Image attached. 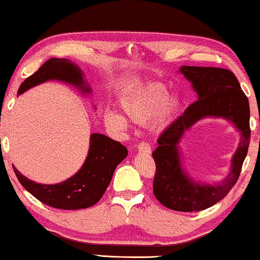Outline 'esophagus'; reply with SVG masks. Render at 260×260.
<instances>
[{
  "label": "esophagus",
  "mask_w": 260,
  "mask_h": 260,
  "mask_svg": "<svg viewBox=\"0 0 260 260\" xmlns=\"http://www.w3.org/2000/svg\"><path fill=\"white\" fill-rule=\"evenodd\" d=\"M138 151L139 152H145V153H150L151 152V146H150V144L148 142H141L138 144Z\"/></svg>",
  "instance_id": "34e87169"
}]
</instances>
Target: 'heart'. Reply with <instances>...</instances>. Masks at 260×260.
<instances>
[{
	"label": "heart",
	"mask_w": 260,
	"mask_h": 260,
	"mask_svg": "<svg viewBox=\"0 0 260 260\" xmlns=\"http://www.w3.org/2000/svg\"><path fill=\"white\" fill-rule=\"evenodd\" d=\"M165 85L150 82L139 86L121 100V108L127 117L138 124L145 123L153 115L151 124L156 129L168 125L179 109L177 96H167ZM105 122L115 129H125L126 119L115 111H105Z\"/></svg>",
	"instance_id": "b5f03b06"
}]
</instances>
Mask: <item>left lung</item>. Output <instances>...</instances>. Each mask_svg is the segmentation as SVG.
I'll list each match as a JSON object with an SVG mask.
<instances>
[{
  "mask_svg": "<svg viewBox=\"0 0 260 260\" xmlns=\"http://www.w3.org/2000/svg\"><path fill=\"white\" fill-rule=\"evenodd\" d=\"M180 71L192 83L198 100L191 103L158 138V146L152 152L156 163L153 194L169 209L193 212L221 201L238 180L251 139L250 105L238 80L230 70L184 66ZM208 115L226 118L242 133L240 146L233 158L232 172L218 186L194 183L184 174L176 146L185 129Z\"/></svg>",
  "mask_w": 260,
  "mask_h": 260,
  "instance_id": "1",
  "label": "left lung"
}]
</instances>
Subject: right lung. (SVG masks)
<instances>
[{"mask_svg": "<svg viewBox=\"0 0 260 260\" xmlns=\"http://www.w3.org/2000/svg\"><path fill=\"white\" fill-rule=\"evenodd\" d=\"M54 78L90 91L84 86L82 73L76 66L67 58H50L36 73L25 78L17 93L21 95L25 90ZM126 156L127 150L119 142L104 135L92 134L83 167L66 182L54 185L39 184L21 175L16 168H14V171L22 186L40 202L56 209L78 210L90 208L102 198L116 167Z\"/></svg>", "mask_w": 260, "mask_h": 260, "instance_id": "1", "label": "right lung"}]
</instances>
